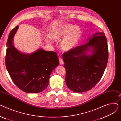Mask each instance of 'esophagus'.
Returning a JSON list of instances; mask_svg holds the SVG:
<instances>
[{"label":"esophagus","mask_w":121,"mask_h":121,"mask_svg":"<svg viewBox=\"0 0 121 121\" xmlns=\"http://www.w3.org/2000/svg\"><path fill=\"white\" fill-rule=\"evenodd\" d=\"M59 63L60 65H63V64H64V62H63L62 59L61 58H60V57H59Z\"/></svg>","instance_id":"1"}]
</instances>
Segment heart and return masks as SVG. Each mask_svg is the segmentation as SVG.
<instances>
[{"label":"heart","mask_w":121,"mask_h":121,"mask_svg":"<svg viewBox=\"0 0 121 121\" xmlns=\"http://www.w3.org/2000/svg\"><path fill=\"white\" fill-rule=\"evenodd\" d=\"M81 30L78 26L72 24H65L52 27L50 30V36L46 35L44 39L49 44L54 40L61 41L60 47L64 51L73 49L78 43L81 36Z\"/></svg>","instance_id":"b5f03b06"}]
</instances>
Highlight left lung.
<instances>
[{"instance_id":"obj_1","label":"left lung","mask_w":121,"mask_h":121,"mask_svg":"<svg viewBox=\"0 0 121 121\" xmlns=\"http://www.w3.org/2000/svg\"><path fill=\"white\" fill-rule=\"evenodd\" d=\"M84 45L73 48L63 54L66 69V83L74 92L91 90L103 77L108 59L106 38L103 32L94 34ZM91 47V55L87 54Z\"/></svg>"}]
</instances>
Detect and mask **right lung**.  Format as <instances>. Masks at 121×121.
<instances>
[{
    "mask_svg": "<svg viewBox=\"0 0 121 121\" xmlns=\"http://www.w3.org/2000/svg\"><path fill=\"white\" fill-rule=\"evenodd\" d=\"M18 28L12 30L7 42L5 65L15 84L28 93L43 91L48 85L51 73L59 64L55 52L40 48L30 54H23L13 44V38Z\"/></svg>",
    "mask_w": 121,
    "mask_h": 121,
    "instance_id": "1",
    "label": "right lung"
}]
</instances>
